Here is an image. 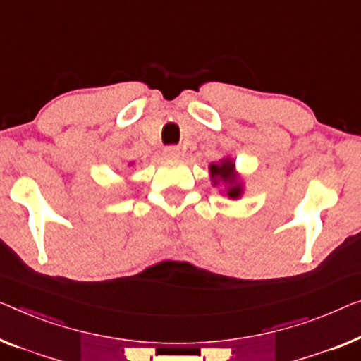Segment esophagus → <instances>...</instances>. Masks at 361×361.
Segmentation results:
<instances>
[{
	"label": "esophagus",
	"mask_w": 361,
	"mask_h": 361,
	"mask_svg": "<svg viewBox=\"0 0 361 361\" xmlns=\"http://www.w3.org/2000/svg\"><path fill=\"white\" fill-rule=\"evenodd\" d=\"M164 155L166 159H178L180 157V149L175 146H169L164 149Z\"/></svg>",
	"instance_id": "1"
}]
</instances>
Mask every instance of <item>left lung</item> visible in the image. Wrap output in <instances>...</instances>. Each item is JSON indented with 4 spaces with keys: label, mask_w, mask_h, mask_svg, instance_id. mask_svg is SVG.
Here are the masks:
<instances>
[{
    "label": "left lung",
    "mask_w": 361,
    "mask_h": 361,
    "mask_svg": "<svg viewBox=\"0 0 361 361\" xmlns=\"http://www.w3.org/2000/svg\"><path fill=\"white\" fill-rule=\"evenodd\" d=\"M209 175H211L212 186L224 185L225 190L222 191L228 199H240L243 196V178L236 171L235 160L232 157H224L219 162H212L209 165Z\"/></svg>",
    "instance_id": "left-lung-1"
}]
</instances>
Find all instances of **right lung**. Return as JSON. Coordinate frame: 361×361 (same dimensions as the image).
<instances>
[{"mask_svg": "<svg viewBox=\"0 0 361 361\" xmlns=\"http://www.w3.org/2000/svg\"><path fill=\"white\" fill-rule=\"evenodd\" d=\"M129 166H133V162H131V164H129Z\"/></svg>", "mask_w": 361, "mask_h": 361, "instance_id": "1", "label": "right lung"}]
</instances>
